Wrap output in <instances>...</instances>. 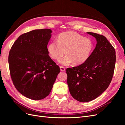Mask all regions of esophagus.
<instances>
[{"label": "esophagus", "instance_id": "esophagus-1", "mask_svg": "<svg viewBox=\"0 0 125 125\" xmlns=\"http://www.w3.org/2000/svg\"><path fill=\"white\" fill-rule=\"evenodd\" d=\"M60 70H61L62 71H65V68H64L63 67H62V66H60Z\"/></svg>", "mask_w": 125, "mask_h": 125}]
</instances>
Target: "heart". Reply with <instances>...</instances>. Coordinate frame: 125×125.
Returning a JSON list of instances; mask_svg holds the SVG:
<instances>
[{
    "label": "heart",
    "instance_id": "heart-1",
    "mask_svg": "<svg viewBox=\"0 0 125 125\" xmlns=\"http://www.w3.org/2000/svg\"><path fill=\"white\" fill-rule=\"evenodd\" d=\"M93 48V41L88 37H84L74 31H67L59 34L57 41H52L47 46V51L51 57L59 60L64 66L73 63L79 65L88 59Z\"/></svg>",
    "mask_w": 125,
    "mask_h": 125
}]
</instances>
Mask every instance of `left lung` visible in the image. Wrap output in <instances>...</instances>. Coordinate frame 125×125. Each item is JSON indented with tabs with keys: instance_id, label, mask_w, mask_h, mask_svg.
Returning a JSON list of instances; mask_svg holds the SVG:
<instances>
[{
	"instance_id": "8db88e82",
	"label": "left lung",
	"mask_w": 125,
	"mask_h": 125,
	"mask_svg": "<svg viewBox=\"0 0 125 125\" xmlns=\"http://www.w3.org/2000/svg\"><path fill=\"white\" fill-rule=\"evenodd\" d=\"M87 33L96 39L95 49L85 62L66 69L71 95L81 102L95 99L107 89L116 62L115 50L107 39L99 34Z\"/></svg>"
}]
</instances>
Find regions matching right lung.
Returning a JSON list of instances; mask_svg holds the SVG:
<instances>
[{
	"instance_id": "obj_1",
	"label": "right lung",
	"mask_w": 125,
	"mask_h": 125,
	"mask_svg": "<svg viewBox=\"0 0 125 125\" xmlns=\"http://www.w3.org/2000/svg\"><path fill=\"white\" fill-rule=\"evenodd\" d=\"M50 29L21 35L10 51L8 62L15 88L29 99L40 100L50 94L60 68L48 55Z\"/></svg>"
}]
</instances>
